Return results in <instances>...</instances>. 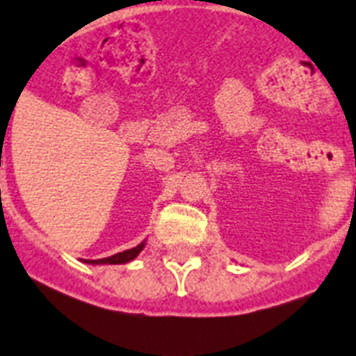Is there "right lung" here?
<instances>
[{
	"instance_id": "obj_1",
	"label": "right lung",
	"mask_w": 356,
	"mask_h": 356,
	"mask_svg": "<svg viewBox=\"0 0 356 356\" xmlns=\"http://www.w3.org/2000/svg\"><path fill=\"white\" fill-rule=\"evenodd\" d=\"M145 248V240L140 242L136 248L127 249V251H122V253H116L113 257H107V259H97V260H86L83 259V262L86 264H127L131 260H134L140 254V251Z\"/></svg>"
}]
</instances>
